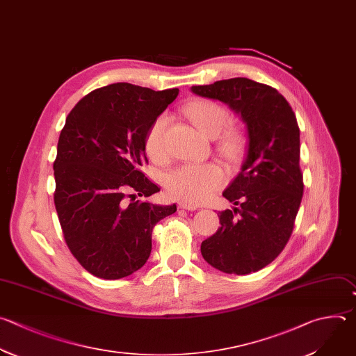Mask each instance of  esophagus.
Returning a JSON list of instances; mask_svg holds the SVG:
<instances>
[{
	"mask_svg": "<svg viewBox=\"0 0 356 356\" xmlns=\"http://www.w3.org/2000/svg\"><path fill=\"white\" fill-rule=\"evenodd\" d=\"M179 208H180V209H186V211H195V209H197L195 205L186 204V202H180V204H179Z\"/></svg>",
	"mask_w": 356,
	"mask_h": 356,
	"instance_id": "34e87169",
	"label": "esophagus"
}]
</instances>
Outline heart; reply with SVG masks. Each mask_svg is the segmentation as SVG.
<instances>
[{
    "mask_svg": "<svg viewBox=\"0 0 356 356\" xmlns=\"http://www.w3.org/2000/svg\"><path fill=\"white\" fill-rule=\"evenodd\" d=\"M186 113L198 130L215 137L226 124L227 110L213 100L198 99L186 106ZM169 118L166 114L158 115L148 129L145 136V152L154 161H161L165 156V133ZM241 134L236 130H229L223 136L222 145L226 151H236L241 147ZM225 181V173L216 163L193 165L186 163L175 168L165 176V187L169 195L187 201L202 202Z\"/></svg>",
    "mask_w": 356,
    "mask_h": 356,
    "instance_id": "obj_1",
    "label": "heart"
}]
</instances>
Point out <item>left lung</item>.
I'll return each instance as SVG.
<instances>
[{
	"label": "left lung",
	"instance_id": "left-lung-1",
	"mask_svg": "<svg viewBox=\"0 0 356 356\" xmlns=\"http://www.w3.org/2000/svg\"><path fill=\"white\" fill-rule=\"evenodd\" d=\"M191 90L226 103L242 117L248 133L241 172L222 193L239 207L219 212L220 226L201 243V254L226 274L256 273L284 250L302 201L296 115L275 88L249 78L222 79Z\"/></svg>",
	"mask_w": 356,
	"mask_h": 356
}]
</instances>
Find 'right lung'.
Instances as JSON below:
<instances>
[{"label": "right lung", "instance_id": "1", "mask_svg": "<svg viewBox=\"0 0 356 356\" xmlns=\"http://www.w3.org/2000/svg\"><path fill=\"white\" fill-rule=\"evenodd\" d=\"M177 95V88L111 83L88 93L67 117L53 165L54 204L70 252L97 278L140 270L154 226L177 209L136 200L161 190L140 170L148 162L145 136Z\"/></svg>", "mask_w": 356, "mask_h": 356}]
</instances>
